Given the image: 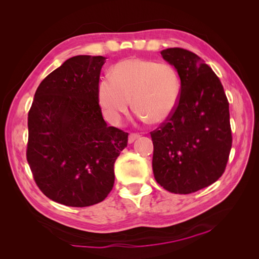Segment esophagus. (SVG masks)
Here are the masks:
<instances>
[{
    "label": "esophagus",
    "mask_w": 259,
    "mask_h": 259,
    "mask_svg": "<svg viewBox=\"0 0 259 259\" xmlns=\"http://www.w3.org/2000/svg\"><path fill=\"white\" fill-rule=\"evenodd\" d=\"M139 137H140L139 134H136V133H132V134H130V136H128V143H130V144L134 143L135 140H136L137 138H139Z\"/></svg>",
    "instance_id": "34e87169"
}]
</instances>
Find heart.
<instances>
[{
  "label": "heart",
  "instance_id": "heart-1",
  "mask_svg": "<svg viewBox=\"0 0 259 259\" xmlns=\"http://www.w3.org/2000/svg\"><path fill=\"white\" fill-rule=\"evenodd\" d=\"M179 95L180 79L173 66L140 58L117 62L98 90L100 107L112 122L128 112L132 99L147 122L161 123L175 110Z\"/></svg>",
  "mask_w": 259,
  "mask_h": 259
}]
</instances>
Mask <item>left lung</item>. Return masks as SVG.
I'll use <instances>...</instances> for the list:
<instances>
[{"instance_id":"obj_1","label":"left lung","mask_w":259,"mask_h":259,"mask_svg":"<svg viewBox=\"0 0 259 259\" xmlns=\"http://www.w3.org/2000/svg\"><path fill=\"white\" fill-rule=\"evenodd\" d=\"M162 57L180 77L177 106L150 133L154 178L164 189L188 194L221 177L232 146L229 103L221 80L198 55L166 49Z\"/></svg>"}]
</instances>
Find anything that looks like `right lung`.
<instances>
[{"mask_svg": "<svg viewBox=\"0 0 259 259\" xmlns=\"http://www.w3.org/2000/svg\"><path fill=\"white\" fill-rule=\"evenodd\" d=\"M103 56L66 60L38 85L28 113L27 161L40 190L67 206L104 201L128 133L108 126L99 106Z\"/></svg>", "mask_w": 259, "mask_h": 259, "instance_id": "add662e5", "label": "right lung"}]
</instances>
